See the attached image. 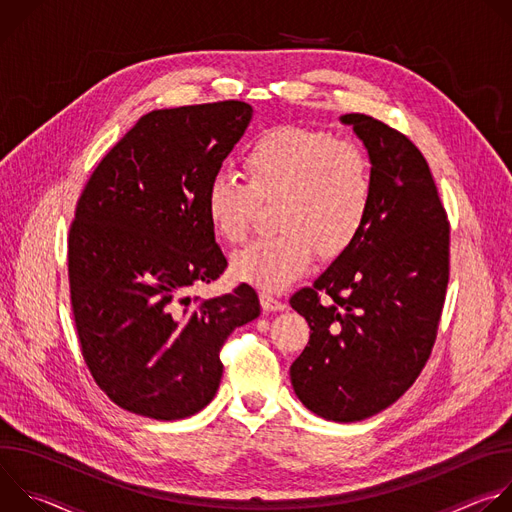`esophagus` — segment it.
<instances>
[{"label": "esophagus", "mask_w": 512, "mask_h": 512, "mask_svg": "<svg viewBox=\"0 0 512 512\" xmlns=\"http://www.w3.org/2000/svg\"><path fill=\"white\" fill-rule=\"evenodd\" d=\"M259 300H261V308L265 312H279V310L285 308V304L279 298H275L273 294H269V291H261Z\"/></svg>", "instance_id": "34e87169"}]
</instances>
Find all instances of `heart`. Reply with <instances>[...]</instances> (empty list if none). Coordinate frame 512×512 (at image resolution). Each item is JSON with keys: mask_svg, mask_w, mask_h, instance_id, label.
I'll return each instance as SVG.
<instances>
[{"mask_svg": "<svg viewBox=\"0 0 512 512\" xmlns=\"http://www.w3.org/2000/svg\"><path fill=\"white\" fill-rule=\"evenodd\" d=\"M247 182L216 174L206 186V214L225 241L247 237L259 200L275 202L273 237L259 239L231 259L235 279L277 291L302 277L316 251L342 255L369 223L375 172L360 145L330 133L279 125L261 133L243 156Z\"/></svg>", "mask_w": 512, "mask_h": 512, "instance_id": "1", "label": "heart"}]
</instances>
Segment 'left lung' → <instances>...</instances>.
Instances as JSON below:
<instances>
[{
  "instance_id": "left-lung-1",
  "label": "left lung",
  "mask_w": 512,
  "mask_h": 512,
  "mask_svg": "<svg viewBox=\"0 0 512 512\" xmlns=\"http://www.w3.org/2000/svg\"><path fill=\"white\" fill-rule=\"evenodd\" d=\"M340 121L367 145L375 202L352 247L289 300L310 326L289 375L310 411L348 423L387 409L423 371L450 281V223L405 133L362 113Z\"/></svg>"
}]
</instances>
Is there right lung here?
Segmentation results:
<instances>
[{"label":"right lung","mask_w":512,"mask_h":512,"mask_svg":"<svg viewBox=\"0 0 512 512\" xmlns=\"http://www.w3.org/2000/svg\"><path fill=\"white\" fill-rule=\"evenodd\" d=\"M251 113L218 101L143 115L79 196L68 233L72 316L95 383L121 409L164 421L200 411L221 383L223 344L261 314L247 283L184 298L227 269L204 196Z\"/></svg>","instance_id":"obj_1"}]
</instances>
